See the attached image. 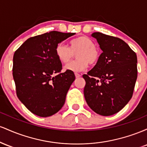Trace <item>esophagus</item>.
Listing matches in <instances>:
<instances>
[{
	"mask_svg": "<svg viewBox=\"0 0 147 147\" xmlns=\"http://www.w3.org/2000/svg\"><path fill=\"white\" fill-rule=\"evenodd\" d=\"M75 75L76 78H79V77H81V75H80V74L77 73V72H76V73H75Z\"/></svg>",
	"mask_w": 147,
	"mask_h": 147,
	"instance_id": "34e87169",
	"label": "esophagus"
}]
</instances>
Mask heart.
Instances as JSON below:
<instances>
[{
	"instance_id": "heart-1",
	"label": "heart",
	"mask_w": 147,
	"mask_h": 147,
	"mask_svg": "<svg viewBox=\"0 0 147 147\" xmlns=\"http://www.w3.org/2000/svg\"><path fill=\"white\" fill-rule=\"evenodd\" d=\"M57 58L63 63H67L75 56L77 59L70 62L65 65V70L72 72H81L86 69L88 63L95 65L99 59V52L95 47V43L88 36H82L72 39L70 47L60 43L56 50Z\"/></svg>"
}]
</instances>
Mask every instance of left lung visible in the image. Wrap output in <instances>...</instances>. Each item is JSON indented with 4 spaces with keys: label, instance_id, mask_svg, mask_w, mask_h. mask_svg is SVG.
<instances>
[{
    "label": "left lung",
    "instance_id": "obj_1",
    "mask_svg": "<svg viewBox=\"0 0 147 147\" xmlns=\"http://www.w3.org/2000/svg\"><path fill=\"white\" fill-rule=\"evenodd\" d=\"M103 52L96 65L84 75V97L96 113L109 116L122 110L133 96L138 77L137 55L117 37L94 32Z\"/></svg>",
    "mask_w": 147,
    "mask_h": 147
}]
</instances>
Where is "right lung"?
I'll return each mask as SVG.
<instances>
[{
	"label": "right lung",
	"mask_w": 147,
	"mask_h": 147,
	"mask_svg": "<svg viewBox=\"0 0 147 147\" xmlns=\"http://www.w3.org/2000/svg\"><path fill=\"white\" fill-rule=\"evenodd\" d=\"M75 34L52 31L31 37L14 52L12 74L16 95L34 115L49 117L63 107L75 76L68 70L61 72L62 64L55 50Z\"/></svg>",
	"instance_id": "obj_1"
}]
</instances>
